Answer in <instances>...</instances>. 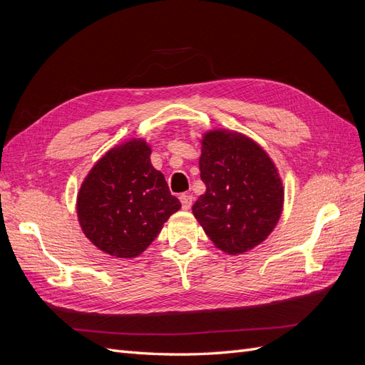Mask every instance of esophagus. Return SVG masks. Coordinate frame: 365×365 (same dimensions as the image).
I'll list each match as a JSON object with an SVG mask.
<instances>
[{"mask_svg":"<svg viewBox=\"0 0 365 365\" xmlns=\"http://www.w3.org/2000/svg\"><path fill=\"white\" fill-rule=\"evenodd\" d=\"M180 201H181V205L184 210H190V207L193 204V196L189 193H182L180 196Z\"/></svg>","mask_w":365,"mask_h":365,"instance_id":"1","label":"esophagus"}]
</instances>
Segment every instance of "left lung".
Wrapping results in <instances>:
<instances>
[{"label": "left lung", "mask_w": 365, "mask_h": 365, "mask_svg": "<svg viewBox=\"0 0 365 365\" xmlns=\"http://www.w3.org/2000/svg\"><path fill=\"white\" fill-rule=\"evenodd\" d=\"M200 158L205 193L192 207L213 244L228 254L257 247L277 225L283 184L256 141L227 129L210 130Z\"/></svg>", "instance_id": "left-lung-1"}]
</instances>
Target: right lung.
<instances>
[{
	"instance_id": "add662e5",
	"label": "right lung",
	"mask_w": 365,
	"mask_h": 365,
	"mask_svg": "<svg viewBox=\"0 0 365 365\" xmlns=\"http://www.w3.org/2000/svg\"><path fill=\"white\" fill-rule=\"evenodd\" d=\"M150 148L132 138L108 150L77 195V217L93 244L118 259L137 257L165 220L181 208L164 175L150 164Z\"/></svg>"
}]
</instances>
